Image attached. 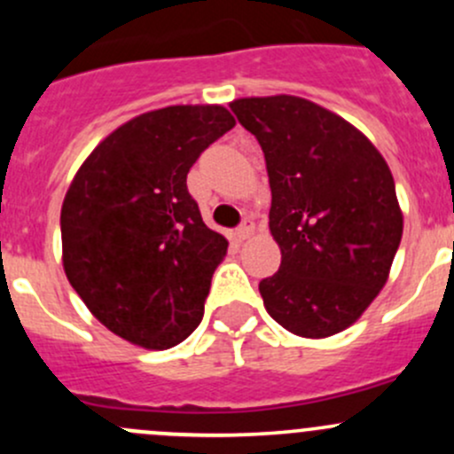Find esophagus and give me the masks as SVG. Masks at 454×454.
Returning <instances> with one entry per match:
<instances>
[{"instance_id":"esophagus-1","label":"esophagus","mask_w":454,"mask_h":454,"mask_svg":"<svg viewBox=\"0 0 454 454\" xmlns=\"http://www.w3.org/2000/svg\"><path fill=\"white\" fill-rule=\"evenodd\" d=\"M253 235H254V223L250 222V219H246V222L237 228V239L246 241V239H250Z\"/></svg>"}]
</instances>
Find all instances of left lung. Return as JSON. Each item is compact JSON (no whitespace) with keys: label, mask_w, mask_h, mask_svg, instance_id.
I'll list each match as a JSON object with an SVG mask.
<instances>
[{"label":"left lung","mask_w":454,"mask_h":454,"mask_svg":"<svg viewBox=\"0 0 454 454\" xmlns=\"http://www.w3.org/2000/svg\"><path fill=\"white\" fill-rule=\"evenodd\" d=\"M231 109L259 140L272 189L281 268L259 283L265 309L296 336H333L391 272L404 228L391 168L363 131L301 96H250Z\"/></svg>","instance_id":"left-lung-1"}]
</instances>
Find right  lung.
Instances as JSON below:
<instances>
[{"mask_svg":"<svg viewBox=\"0 0 454 454\" xmlns=\"http://www.w3.org/2000/svg\"><path fill=\"white\" fill-rule=\"evenodd\" d=\"M235 127L222 105H171L114 129L61 208L63 270L91 314L145 349L193 333L228 241L201 222L186 176Z\"/></svg>","mask_w":454,"mask_h":454,"instance_id":"obj_1","label":"right lung"}]
</instances>
